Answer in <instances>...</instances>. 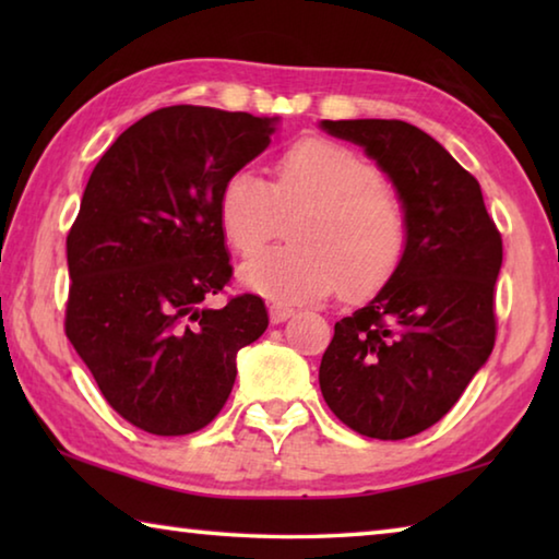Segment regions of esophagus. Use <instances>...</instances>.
Segmentation results:
<instances>
[{
	"label": "esophagus",
	"mask_w": 559,
	"mask_h": 559,
	"mask_svg": "<svg viewBox=\"0 0 559 559\" xmlns=\"http://www.w3.org/2000/svg\"><path fill=\"white\" fill-rule=\"evenodd\" d=\"M293 313H296V310L288 308V306H271V310H269V316H271V323H273V325L286 323L288 318H293Z\"/></svg>",
	"instance_id": "34e87169"
}]
</instances>
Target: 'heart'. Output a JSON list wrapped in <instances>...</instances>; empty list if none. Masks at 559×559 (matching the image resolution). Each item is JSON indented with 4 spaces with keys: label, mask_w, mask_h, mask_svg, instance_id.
I'll use <instances>...</instances> for the list:
<instances>
[{
    "label": "heart",
    "mask_w": 559,
    "mask_h": 559,
    "mask_svg": "<svg viewBox=\"0 0 559 559\" xmlns=\"http://www.w3.org/2000/svg\"><path fill=\"white\" fill-rule=\"evenodd\" d=\"M290 224V246L243 263L239 283L273 302L323 300L337 286L370 296L400 269L406 251V212L382 187L377 167L347 145L300 140L281 155L276 182L251 169L226 179L219 226L226 243L253 257Z\"/></svg>",
    "instance_id": "heart-1"
}]
</instances>
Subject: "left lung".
I'll use <instances>...</instances> for the list:
<instances>
[{
  "mask_svg": "<svg viewBox=\"0 0 559 559\" xmlns=\"http://www.w3.org/2000/svg\"><path fill=\"white\" fill-rule=\"evenodd\" d=\"M365 150L406 212V251L365 308L335 323L320 392L370 439L414 437L447 414L496 343L503 241L476 177L404 120H320Z\"/></svg>",
  "mask_w": 559,
  "mask_h": 559,
  "instance_id": "1",
  "label": "left lung"
}]
</instances>
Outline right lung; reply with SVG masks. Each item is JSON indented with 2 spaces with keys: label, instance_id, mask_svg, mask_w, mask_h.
I'll use <instances>...</instances> for the list:
<instances>
[{
  "label": "right lung",
  "instance_id": "obj_1",
  "mask_svg": "<svg viewBox=\"0 0 559 559\" xmlns=\"http://www.w3.org/2000/svg\"><path fill=\"white\" fill-rule=\"evenodd\" d=\"M278 122L159 108L91 173L66 239V335L112 409L147 433L206 427L229 400L239 349L269 328L259 296L206 300L231 278L222 187L271 145Z\"/></svg>",
  "mask_w": 559,
  "mask_h": 559
}]
</instances>
